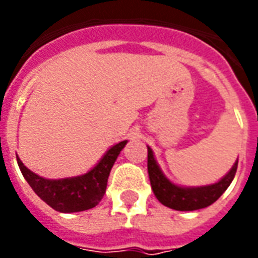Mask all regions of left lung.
<instances>
[{"label": "left lung", "instance_id": "left-lung-1", "mask_svg": "<svg viewBox=\"0 0 258 258\" xmlns=\"http://www.w3.org/2000/svg\"><path fill=\"white\" fill-rule=\"evenodd\" d=\"M238 168V159L220 181L202 186H181L171 182L157 164L153 151L148 146V174L153 194L162 205L178 211H194L213 205L232 182Z\"/></svg>", "mask_w": 258, "mask_h": 258}]
</instances>
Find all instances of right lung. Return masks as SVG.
<instances>
[{"mask_svg":"<svg viewBox=\"0 0 258 258\" xmlns=\"http://www.w3.org/2000/svg\"><path fill=\"white\" fill-rule=\"evenodd\" d=\"M127 142L121 141L109 148L90 171L68 178H44L26 167L18 155L16 160L25 179L40 199L59 213H77L90 210L101 202L106 192L110 170Z\"/></svg>","mask_w":258,"mask_h":258,"instance_id":"right-lung-1","label":"right lung"}]
</instances>
